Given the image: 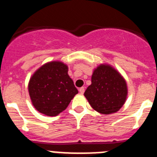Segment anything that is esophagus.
Masks as SVG:
<instances>
[{
	"label": "esophagus",
	"mask_w": 157,
	"mask_h": 157,
	"mask_svg": "<svg viewBox=\"0 0 157 157\" xmlns=\"http://www.w3.org/2000/svg\"><path fill=\"white\" fill-rule=\"evenodd\" d=\"M79 92H80V94H84V87L79 88Z\"/></svg>",
	"instance_id": "esophagus-1"
}]
</instances>
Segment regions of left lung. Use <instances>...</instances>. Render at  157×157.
Instances as JSON below:
<instances>
[{
    "label": "left lung",
    "mask_w": 157,
    "mask_h": 157,
    "mask_svg": "<svg viewBox=\"0 0 157 157\" xmlns=\"http://www.w3.org/2000/svg\"><path fill=\"white\" fill-rule=\"evenodd\" d=\"M127 84L122 76L109 65H99L93 71L92 84L84 92L91 107L103 114L119 111L127 97Z\"/></svg>",
    "instance_id": "left-lung-1"
}]
</instances>
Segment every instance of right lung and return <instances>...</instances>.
I'll use <instances>...</instances> for the list:
<instances>
[{
    "label": "right lung",
    "instance_id": "obj_1",
    "mask_svg": "<svg viewBox=\"0 0 157 157\" xmlns=\"http://www.w3.org/2000/svg\"><path fill=\"white\" fill-rule=\"evenodd\" d=\"M31 103L39 112L56 116L65 111L78 93L63 62H50L35 71L29 80Z\"/></svg>",
    "mask_w": 157,
    "mask_h": 157
}]
</instances>
